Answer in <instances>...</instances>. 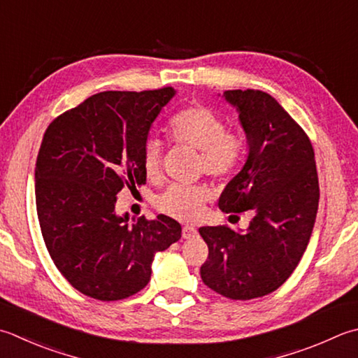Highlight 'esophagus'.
<instances>
[{
    "label": "esophagus",
    "instance_id": "obj_1",
    "mask_svg": "<svg viewBox=\"0 0 358 358\" xmlns=\"http://www.w3.org/2000/svg\"><path fill=\"white\" fill-rule=\"evenodd\" d=\"M197 229L194 227H183V231H181V236H183V239H194V237H197Z\"/></svg>",
    "mask_w": 358,
    "mask_h": 358
}]
</instances>
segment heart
<instances>
[{"mask_svg": "<svg viewBox=\"0 0 358 358\" xmlns=\"http://www.w3.org/2000/svg\"><path fill=\"white\" fill-rule=\"evenodd\" d=\"M167 136L177 145L200 152V169L213 177L222 178L233 172L242 155V139L228 131L223 119L206 107H189L175 115ZM163 149L157 139L147 141L143 149V169L149 180L161 175ZM211 197V189L200 186H172L157 199L161 213L173 219L191 222L201 214L203 205Z\"/></svg>", "mask_w": 358, "mask_h": 358, "instance_id": "b5f03b06", "label": "heart"}]
</instances>
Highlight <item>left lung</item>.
I'll return each mask as SVG.
<instances>
[{
  "mask_svg": "<svg viewBox=\"0 0 358 358\" xmlns=\"http://www.w3.org/2000/svg\"><path fill=\"white\" fill-rule=\"evenodd\" d=\"M239 113L247 159L222 192L223 213H253L250 227L199 229L209 248L200 275L229 299H253L279 289L310 241L320 200L315 153L304 130L259 90L223 93Z\"/></svg>",
  "mask_w": 358,
  "mask_h": 358,
  "instance_id": "left-lung-1",
  "label": "left lung"
}]
</instances>
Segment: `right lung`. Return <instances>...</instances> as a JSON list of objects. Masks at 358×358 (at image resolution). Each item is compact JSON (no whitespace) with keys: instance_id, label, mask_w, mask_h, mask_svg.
I'll return each mask as SVG.
<instances>
[{"instance_id":"add662e5","label":"right lung","mask_w":358,"mask_h":358,"mask_svg":"<svg viewBox=\"0 0 358 358\" xmlns=\"http://www.w3.org/2000/svg\"><path fill=\"white\" fill-rule=\"evenodd\" d=\"M175 96L102 91L49 124L35 164V201L55 267L76 290L101 301L135 295L150 281L158 251L180 241L181 225L117 215V194L145 183L143 149Z\"/></svg>"}]
</instances>
